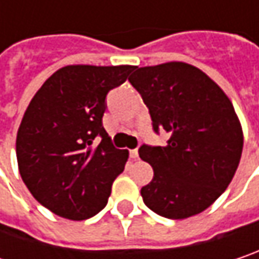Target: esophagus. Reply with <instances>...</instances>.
Wrapping results in <instances>:
<instances>
[{"mask_svg": "<svg viewBox=\"0 0 259 259\" xmlns=\"http://www.w3.org/2000/svg\"><path fill=\"white\" fill-rule=\"evenodd\" d=\"M130 157H131L133 160H136V159L139 157V150H137V149L131 150V152H130Z\"/></svg>", "mask_w": 259, "mask_h": 259, "instance_id": "1", "label": "esophagus"}]
</instances>
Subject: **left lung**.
<instances>
[{"label":"left lung","instance_id":"left-lung-1","mask_svg":"<svg viewBox=\"0 0 259 259\" xmlns=\"http://www.w3.org/2000/svg\"><path fill=\"white\" fill-rule=\"evenodd\" d=\"M130 82L149 109L153 131L169 134L166 146L139 149L153 168L143 202L171 220L205 211L229 187L242 156L243 133L230 99L183 62L136 67Z\"/></svg>","mask_w":259,"mask_h":259}]
</instances>
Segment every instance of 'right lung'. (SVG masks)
Wrapping results in <instances>:
<instances>
[{
    "instance_id": "add662e5",
    "label": "right lung",
    "mask_w": 259,
    "mask_h": 259,
    "mask_svg": "<svg viewBox=\"0 0 259 259\" xmlns=\"http://www.w3.org/2000/svg\"><path fill=\"white\" fill-rule=\"evenodd\" d=\"M134 66H65L29 103L17 131L16 155L23 183L51 212L79 221L99 213L128 160L116 149L103 115L106 96Z\"/></svg>"
}]
</instances>
